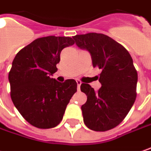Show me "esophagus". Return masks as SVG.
<instances>
[{
    "instance_id": "1",
    "label": "esophagus",
    "mask_w": 151,
    "mask_h": 151,
    "mask_svg": "<svg viewBox=\"0 0 151 151\" xmlns=\"http://www.w3.org/2000/svg\"><path fill=\"white\" fill-rule=\"evenodd\" d=\"M76 83H77V90L78 91H80L81 85V81H76Z\"/></svg>"
}]
</instances>
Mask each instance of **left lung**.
Listing matches in <instances>:
<instances>
[{"label":"left lung","instance_id":"1","mask_svg":"<svg viewBox=\"0 0 151 151\" xmlns=\"http://www.w3.org/2000/svg\"><path fill=\"white\" fill-rule=\"evenodd\" d=\"M73 39L78 47L90 52L93 67L101 70L98 91L89 84L81 86L87 96L81 106L84 123L95 131L111 130L123 121L136 98L138 75L133 60L123 45L104 34L76 35Z\"/></svg>","mask_w":151,"mask_h":151}]
</instances>
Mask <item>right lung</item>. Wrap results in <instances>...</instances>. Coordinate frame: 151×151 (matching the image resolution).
Segmentation results:
<instances>
[{
	"mask_svg": "<svg viewBox=\"0 0 151 151\" xmlns=\"http://www.w3.org/2000/svg\"><path fill=\"white\" fill-rule=\"evenodd\" d=\"M74 44L66 36L41 37L22 48L13 60L9 72L12 102L35 127L50 129L59 125L77 91L73 79L60 83L50 77L57 70L61 50Z\"/></svg>",
	"mask_w": 151,
	"mask_h": 151,
	"instance_id": "obj_1",
	"label": "right lung"
}]
</instances>
